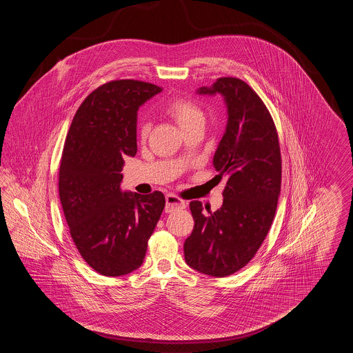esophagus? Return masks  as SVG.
Listing matches in <instances>:
<instances>
[{
  "label": "esophagus",
  "mask_w": 353,
  "mask_h": 353,
  "mask_svg": "<svg viewBox=\"0 0 353 353\" xmlns=\"http://www.w3.org/2000/svg\"><path fill=\"white\" fill-rule=\"evenodd\" d=\"M165 200H167V205H165V212L167 213L181 210V209H185V206H186V202L184 200H181V199H179L174 194H168L165 197Z\"/></svg>",
  "instance_id": "1"
}]
</instances>
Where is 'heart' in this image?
<instances>
[{
	"mask_svg": "<svg viewBox=\"0 0 353 353\" xmlns=\"http://www.w3.org/2000/svg\"><path fill=\"white\" fill-rule=\"evenodd\" d=\"M167 111L177 124L185 131L190 127L205 124V115L201 108L194 101L185 98H173L167 103ZM151 131V123L144 120L139 125V134L141 139H147Z\"/></svg>",
	"mask_w": 353,
	"mask_h": 353,
	"instance_id": "heart-1",
	"label": "heart"
}]
</instances>
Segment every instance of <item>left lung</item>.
Wrapping results in <instances>:
<instances>
[{
    "mask_svg": "<svg viewBox=\"0 0 353 353\" xmlns=\"http://www.w3.org/2000/svg\"><path fill=\"white\" fill-rule=\"evenodd\" d=\"M200 95L223 97L228 124L213 157L226 177L216 212L190 202L194 219L184 243L185 262L202 274L228 276L246 266L261 248L275 216L282 181L281 148L265 103L238 78H219Z\"/></svg>",
    "mask_w": 353,
    "mask_h": 353,
    "instance_id": "left-lung-1",
    "label": "left lung"
}]
</instances>
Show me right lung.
<instances>
[{
  "label": "right lung",
  "mask_w": 353,
  "mask_h": 353,
  "mask_svg": "<svg viewBox=\"0 0 353 353\" xmlns=\"http://www.w3.org/2000/svg\"><path fill=\"white\" fill-rule=\"evenodd\" d=\"M161 91L134 79L92 91L68 130L59 167V199L71 238L84 261L101 275L139 269L165 206L161 192H123L124 157L137 152V111Z\"/></svg>",
  "instance_id": "add662e5"
}]
</instances>
